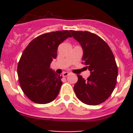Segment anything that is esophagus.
Returning a JSON list of instances; mask_svg holds the SVG:
<instances>
[{
	"mask_svg": "<svg viewBox=\"0 0 133 133\" xmlns=\"http://www.w3.org/2000/svg\"><path fill=\"white\" fill-rule=\"evenodd\" d=\"M69 74H70V73H69V72H64V73L63 74V77H67V76H69Z\"/></svg>",
	"mask_w": 133,
	"mask_h": 133,
	"instance_id": "34e87169",
	"label": "esophagus"
}]
</instances>
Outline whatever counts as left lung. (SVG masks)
<instances>
[{
  "label": "left lung",
  "instance_id": "left-lung-1",
  "mask_svg": "<svg viewBox=\"0 0 133 133\" xmlns=\"http://www.w3.org/2000/svg\"><path fill=\"white\" fill-rule=\"evenodd\" d=\"M83 49L82 61L90 71L85 80L77 75L74 86L77 98L89 105L104 102L113 92L117 84L118 67L112 50L100 36L89 31L70 30Z\"/></svg>",
  "mask_w": 133,
  "mask_h": 133
}]
</instances>
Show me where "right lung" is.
<instances>
[{
    "label": "right lung",
    "instance_id": "right-lung-1",
    "mask_svg": "<svg viewBox=\"0 0 133 133\" xmlns=\"http://www.w3.org/2000/svg\"><path fill=\"white\" fill-rule=\"evenodd\" d=\"M69 30L50 32L37 36L28 44L18 62L17 72L21 89L37 104L52 101L59 93L63 77L50 69L61 43L71 37Z\"/></svg>",
    "mask_w": 133,
    "mask_h": 133
}]
</instances>
